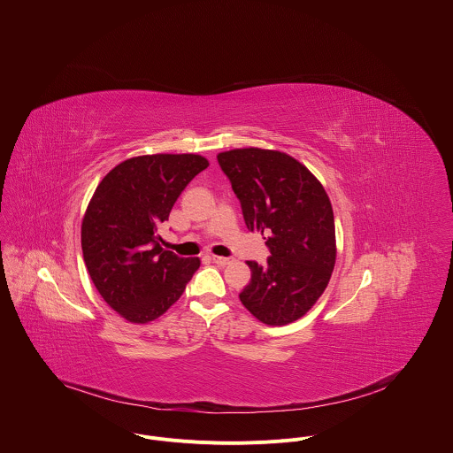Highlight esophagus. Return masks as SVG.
<instances>
[{
	"instance_id": "obj_1",
	"label": "esophagus",
	"mask_w": 453,
	"mask_h": 453,
	"mask_svg": "<svg viewBox=\"0 0 453 453\" xmlns=\"http://www.w3.org/2000/svg\"><path fill=\"white\" fill-rule=\"evenodd\" d=\"M211 261H212V263H216V265H221V266H225V265H230V263H234V258H225V257H211Z\"/></svg>"
}]
</instances>
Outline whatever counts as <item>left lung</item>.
I'll return each instance as SVG.
<instances>
[{
	"instance_id": "1",
	"label": "left lung",
	"mask_w": 453,
	"mask_h": 453,
	"mask_svg": "<svg viewBox=\"0 0 453 453\" xmlns=\"http://www.w3.org/2000/svg\"><path fill=\"white\" fill-rule=\"evenodd\" d=\"M218 162L241 200L248 230L266 235V265L248 261L242 305L268 326L303 318L321 298L336 261L334 218L321 181L277 150L235 148Z\"/></svg>"
}]
</instances>
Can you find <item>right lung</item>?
Instances as JSON below:
<instances>
[{"instance_id":"right-lung-1","label":"right lung","mask_w":453,"mask_h":453,"mask_svg":"<svg viewBox=\"0 0 453 453\" xmlns=\"http://www.w3.org/2000/svg\"><path fill=\"white\" fill-rule=\"evenodd\" d=\"M209 162L195 153L132 157L97 185L81 219L87 272L103 300L126 321L146 324L183 295L198 258L162 250L158 225Z\"/></svg>"}]
</instances>
